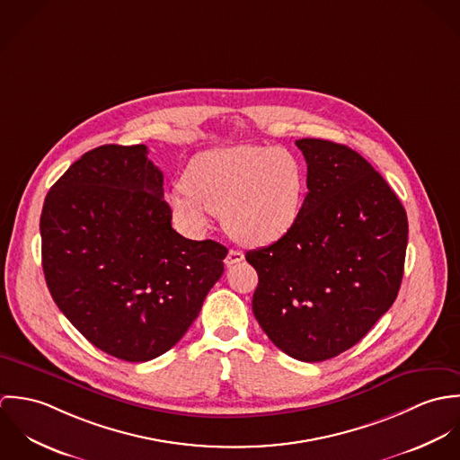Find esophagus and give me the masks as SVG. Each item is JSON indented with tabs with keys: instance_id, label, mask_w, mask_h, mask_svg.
Here are the masks:
<instances>
[{
	"instance_id": "obj_1",
	"label": "esophagus",
	"mask_w": 460,
	"mask_h": 460,
	"mask_svg": "<svg viewBox=\"0 0 460 460\" xmlns=\"http://www.w3.org/2000/svg\"><path fill=\"white\" fill-rule=\"evenodd\" d=\"M241 261H244V253L239 252V250H230L228 255H226V259H225V263L230 267V265L239 263Z\"/></svg>"
}]
</instances>
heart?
<instances>
[{
	"label": "heart",
	"instance_id": "1",
	"mask_svg": "<svg viewBox=\"0 0 460 460\" xmlns=\"http://www.w3.org/2000/svg\"><path fill=\"white\" fill-rule=\"evenodd\" d=\"M305 190V168L292 152L265 145L223 146L190 161L184 188L170 195V207L191 232H201L216 214L237 243L265 246L296 225Z\"/></svg>",
	"mask_w": 460,
	"mask_h": 460
}]
</instances>
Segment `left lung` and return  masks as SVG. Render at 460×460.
Returning a JSON list of instances; mask_svg holds the SVG:
<instances>
[{
	"label": "left lung",
	"instance_id": "left-lung-1",
	"mask_svg": "<svg viewBox=\"0 0 460 460\" xmlns=\"http://www.w3.org/2000/svg\"><path fill=\"white\" fill-rule=\"evenodd\" d=\"M308 195L287 235L246 253L259 272L253 314L269 340L306 363L356 345L394 305L407 214L356 150L303 137Z\"/></svg>",
	"mask_w": 460,
	"mask_h": 460
}]
</instances>
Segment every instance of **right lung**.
<instances>
[{
    "instance_id": "1",
    "label": "right lung",
    "mask_w": 460,
    "mask_h": 460,
    "mask_svg": "<svg viewBox=\"0 0 460 460\" xmlns=\"http://www.w3.org/2000/svg\"><path fill=\"white\" fill-rule=\"evenodd\" d=\"M145 145H102L44 199L48 288L90 343L141 363L170 350L197 319L228 250L172 228L163 172Z\"/></svg>"
}]
</instances>
